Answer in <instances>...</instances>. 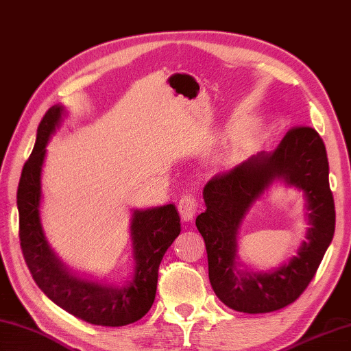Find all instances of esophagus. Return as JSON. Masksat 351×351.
<instances>
[{
    "mask_svg": "<svg viewBox=\"0 0 351 351\" xmlns=\"http://www.w3.org/2000/svg\"><path fill=\"white\" fill-rule=\"evenodd\" d=\"M196 210H197V202L193 196L184 195L180 199V204H178V211H180L182 221L190 222L191 219H193Z\"/></svg>",
    "mask_w": 351,
    "mask_h": 351,
    "instance_id": "1",
    "label": "esophagus"
}]
</instances>
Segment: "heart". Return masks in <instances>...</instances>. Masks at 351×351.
I'll list each match as a JSON object with an SVG mask.
<instances>
[{"instance_id": "1", "label": "heart", "mask_w": 351, "mask_h": 351, "mask_svg": "<svg viewBox=\"0 0 351 351\" xmlns=\"http://www.w3.org/2000/svg\"><path fill=\"white\" fill-rule=\"evenodd\" d=\"M252 134L254 130L250 125H243L237 128L234 132L230 135L228 141L225 143V146L221 152V156L223 160H231V158H234L240 150H242L246 144L250 143V140L252 138Z\"/></svg>"}]
</instances>
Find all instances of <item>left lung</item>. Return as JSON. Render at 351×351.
Returning <instances> with one entry per match:
<instances>
[{
    "label": "left lung",
    "instance_id": "obj_1",
    "mask_svg": "<svg viewBox=\"0 0 351 351\" xmlns=\"http://www.w3.org/2000/svg\"><path fill=\"white\" fill-rule=\"evenodd\" d=\"M304 191L309 228L295 256L269 271L239 262L238 234L250 208L274 183ZM205 211L196 226L205 240L213 291L225 306L267 313L293 303L311 283L335 234V202L328 184L326 146L312 128H295L272 152H258L202 191Z\"/></svg>",
    "mask_w": 351,
    "mask_h": 351
}]
</instances>
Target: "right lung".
Here are the masks:
<instances>
[{"label": "right lung", "instance_id": "1", "mask_svg": "<svg viewBox=\"0 0 351 351\" xmlns=\"http://www.w3.org/2000/svg\"><path fill=\"white\" fill-rule=\"evenodd\" d=\"M66 114L64 105L48 109L39 123L33 152L21 173L16 195L21 248L33 280L54 304L89 324H132L154 304L160 263L181 232L180 215L173 204L132 210L129 231L134 265L123 285L103 283V280L70 269L48 243L40 221L47 146Z\"/></svg>", "mask_w": 351, "mask_h": 351}]
</instances>
